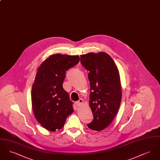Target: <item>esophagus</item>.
<instances>
[{
	"instance_id": "34e87169",
	"label": "esophagus",
	"mask_w": 160,
	"mask_h": 160,
	"mask_svg": "<svg viewBox=\"0 0 160 160\" xmlns=\"http://www.w3.org/2000/svg\"><path fill=\"white\" fill-rule=\"evenodd\" d=\"M83 99H80L78 101H77L76 102L77 105V106H80L81 104H83Z\"/></svg>"
}]
</instances>
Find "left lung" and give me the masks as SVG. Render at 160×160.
<instances>
[{
    "instance_id": "1",
    "label": "left lung",
    "mask_w": 160,
    "mask_h": 160,
    "mask_svg": "<svg viewBox=\"0 0 160 160\" xmlns=\"http://www.w3.org/2000/svg\"><path fill=\"white\" fill-rule=\"evenodd\" d=\"M80 62L89 71V106L93 120L87 125L100 131L106 128L117 114L122 90L119 70L110 55L104 52L80 55Z\"/></svg>"
}]
</instances>
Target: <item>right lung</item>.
<instances>
[{"instance_id":"add662e5","label":"right lung","mask_w":160,"mask_h":160,"mask_svg":"<svg viewBox=\"0 0 160 160\" xmlns=\"http://www.w3.org/2000/svg\"><path fill=\"white\" fill-rule=\"evenodd\" d=\"M79 61L78 56L55 54L38 68L32 88V108L37 120L50 131L61 129L74 112L73 102L62 84L66 71Z\"/></svg>"}]
</instances>
